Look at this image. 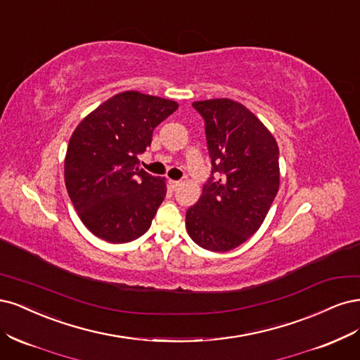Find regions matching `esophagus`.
Instances as JSON below:
<instances>
[{"label": "esophagus", "mask_w": 360, "mask_h": 360, "mask_svg": "<svg viewBox=\"0 0 360 360\" xmlns=\"http://www.w3.org/2000/svg\"><path fill=\"white\" fill-rule=\"evenodd\" d=\"M169 185H170V187H172L173 190H176V188L179 187V185H181V182H179V181H172V179H170V181H169Z\"/></svg>", "instance_id": "1"}]
</instances>
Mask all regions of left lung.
I'll return each instance as SVG.
<instances>
[{"label": "left lung", "mask_w": 360, "mask_h": 360, "mask_svg": "<svg viewBox=\"0 0 360 360\" xmlns=\"http://www.w3.org/2000/svg\"><path fill=\"white\" fill-rule=\"evenodd\" d=\"M205 121L211 176L185 224L197 245L230 251L252 236L280 187V150L269 130L240 103L194 101Z\"/></svg>", "instance_id": "8db88e82"}]
</instances>
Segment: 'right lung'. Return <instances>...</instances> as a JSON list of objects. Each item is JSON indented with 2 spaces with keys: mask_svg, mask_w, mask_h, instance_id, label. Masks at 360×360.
Here are the masks:
<instances>
[{
  "mask_svg": "<svg viewBox=\"0 0 360 360\" xmlns=\"http://www.w3.org/2000/svg\"><path fill=\"white\" fill-rule=\"evenodd\" d=\"M176 109L172 100L125 91L77 125L67 148L65 187L97 238L124 243L150 227L166 184L139 167L137 157L150 146L155 127Z\"/></svg>",
  "mask_w": 360,
  "mask_h": 360,
  "instance_id": "right-lung-1",
  "label": "right lung"
}]
</instances>
